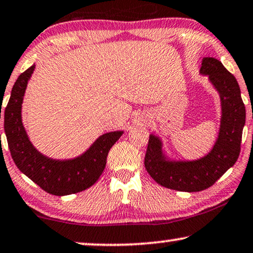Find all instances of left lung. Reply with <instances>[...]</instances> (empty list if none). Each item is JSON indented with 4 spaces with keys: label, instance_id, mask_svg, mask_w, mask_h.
Wrapping results in <instances>:
<instances>
[{
    "label": "left lung",
    "instance_id": "obj_1",
    "mask_svg": "<svg viewBox=\"0 0 253 253\" xmlns=\"http://www.w3.org/2000/svg\"><path fill=\"white\" fill-rule=\"evenodd\" d=\"M200 73L209 81L221 100V121L217 139L202 158L172 160L163 151L158 136L150 134L144 165L151 178L166 188L180 192H200L214 185L237 162L241 152L245 106L236 78L215 58H203Z\"/></svg>",
    "mask_w": 253,
    "mask_h": 253
}]
</instances>
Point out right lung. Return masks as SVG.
Here are the masks:
<instances>
[{
	"mask_svg": "<svg viewBox=\"0 0 253 253\" xmlns=\"http://www.w3.org/2000/svg\"><path fill=\"white\" fill-rule=\"evenodd\" d=\"M35 67L32 65L19 75L4 110V131L11 157L18 169L48 194L64 196L83 192L102 174L108 152L123 131L103 133L86 152L73 159L59 160L42 155L32 145L22 122L23 98Z\"/></svg>",
	"mask_w": 253,
	"mask_h": 253,
	"instance_id": "obj_1",
	"label": "right lung"
}]
</instances>
